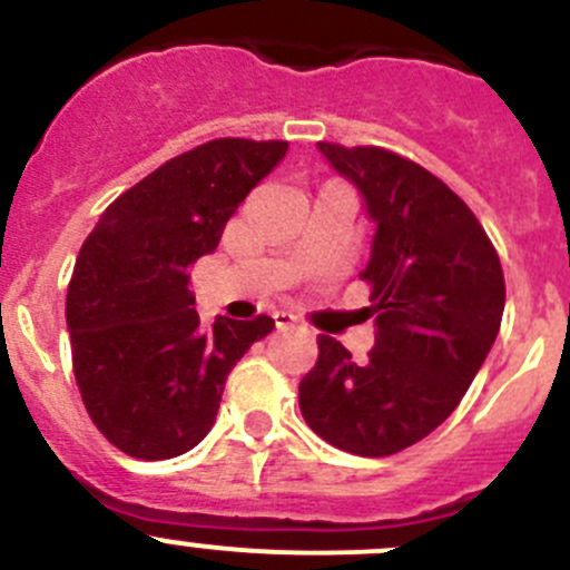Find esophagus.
<instances>
[{
	"instance_id": "obj_1",
	"label": "esophagus",
	"mask_w": 570,
	"mask_h": 570,
	"mask_svg": "<svg viewBox=\"0 0 570 570\" xmlns=\"http://www.w3.org/2000/svg\"><path fill=\"white\" fill-rule=\"evenodd\" d=\"M273 317H275V325H278L281 331H284V328H295V325H297V317L292 312H275Z\"/></svg>"
}]
</instances>
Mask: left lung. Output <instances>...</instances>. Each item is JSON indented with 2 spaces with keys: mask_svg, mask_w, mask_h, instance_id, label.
Returning <instances> with one entry per match:
<instances>
[{
  "mask_svg": "<svg viewBox=\"0 0 570 570\" xmlns=\"http://www.w3.org/2000/svg\"><path fill=\"white\" fill-rule=\"evenodd\" d=\"M317 150L375 223L362 278L373 286L375 347L356 364L331 336L301 381L314 434L356 456L409 449L460 406L504 314V273L471 208L440 178L381 147Z\"/></svg>",
  "mask_w": 570,
  "mask_h": 570,
  "instance_id": "8db88e82",
  "label": "left lung"
}]
</instances>
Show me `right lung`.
I'll use <instances>...</instances> for the list:
<instances>
[{
  "instance_id": "1",
  "label": "right lung",
  "mask_w": 570,
  "mask_h": 570,
  "mask_svg": "<svg viewBox=\"0 0 570 570\" xmlns=\"http://www.w3.org/2000/svg\"><path fill=\"white\" fill-rule=\"evenodd\" d=\"M286 141L214 138L116 197L82 242L66 292L71 364L86 412L136 460H173L217 420L225 379L275 320L200 328L189 273Z\"/></svg>"
}]
</instances>
